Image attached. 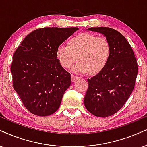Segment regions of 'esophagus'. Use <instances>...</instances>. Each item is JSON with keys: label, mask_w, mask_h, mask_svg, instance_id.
Instances as JSON below:
<instances>
[{"label": "esophagus", "mask_w": 147, "mask_h": 147, "mask_svg": "<svg viewBox=\"0 0 147 147\" xmlns=\"http://www.w3.org/2000/svg\"><path fill=\"white\" fill-rule=\"evenodd\" d=\"M77 79H79V77H77V76H75V75H72L71 77V80L72 82H75V81L77 80Z\"/></svg>", "instance_id": "esophagus-1"}]
</instances>
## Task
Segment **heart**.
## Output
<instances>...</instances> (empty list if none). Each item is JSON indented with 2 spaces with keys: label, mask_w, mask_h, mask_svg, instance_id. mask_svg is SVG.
<instances>
[{
  "label": "heart",
  "mask_w": 147,
  "mask_h": 147,
  "mask_svg": "<svg viewBox=\"0 0 147 147\" xmlns=\"http://www.w3.org/2000/svg\"><path fill=\"white\" fill-rule=\"evenodd\" d=\"M110 53L111 44L106 37L87 32L72 37L68 45H60L56 50L57 58L63 68L69 69L78 58L79 62L74 71L82 74L90 71L96 74L101 71Z\"/></svg>",
  "instance_id": "1"
}]
</instances>
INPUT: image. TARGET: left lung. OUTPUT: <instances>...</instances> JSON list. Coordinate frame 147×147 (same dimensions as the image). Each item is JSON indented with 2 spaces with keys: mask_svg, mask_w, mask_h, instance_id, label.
Wrapping results in <instances>:
<instances>
[{
  "mask_svg": "<svg viewBox=\"0 0 147 147\" xmlns=\"http://www.w3.org/2000/svg\"><path fill=\"white\" fill-rule=\"evenodd\" d=\"M109 40L111 53L101 71L87 79L84 105L89 112L107 117L123 107L134 88L138 64L130 45L118 31L108 27L90 28Z\"/></svg>",
  "mask_w": 147,
  "mask_h": 147,
  "instance_id": "1",
  "label": "left lung"
}]
</instances>
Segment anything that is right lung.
<instances>
[{"instance_id": "right-lung-1", "label": "right lung", "mask_w": 147, "mask_h": 147, "mask_svg": "<svg viewBox=\"0 0 147 147\" xmlns=\"http://www.w3.org/2000/svg\"><path fill=\"white\" fill-rule=\"evenodd\" d=\"M78 30L36 29L25 37L15 51L11 67L14 90L32 114L48 116L60 107L71 84V76L57 59L56 50Z\"/></svg>"}]
</instances>
